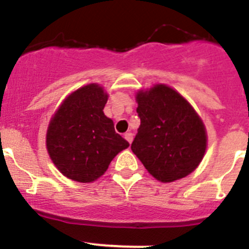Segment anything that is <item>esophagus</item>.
<instances>
[{
	"label": "esophagus",
	"instance_id": "obj_1",
	"mask_svg": "<svg viewBox=\"0 0 249 249\" xmlns=\"http://www.w3.org/2000/svg\"><path fill=\"white\" fill-rule=\"evenodd\" d=\"M124 138H126L127 142H128V143L131 144L132 141H133V135H132L131 132H127V133H124Z\"/></svg>",
	"mask_w": 249,
	"mask_h": 249
}]
</instances>
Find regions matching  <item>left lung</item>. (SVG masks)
<instances>
[{"label":"left lung","mask_w":249,"mask_h":249,"mask_svg":"<svg viewBox=\"0 0 249 249\" xmlns=\"http://www.w3.org/2000/svg\"><path fill=\"white\" fill-rule=\"evenodd\" d=\"M141 126L131 149L160 182H173L201 163L207 133L199 116L181 94L166 85L140 91L136 97Z\"/></svg>","instance_id":"obj_1"}]
</instances>
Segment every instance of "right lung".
<instances>
[{"mask_svg":"<svg viewBox=\"0 0 249 249\" xmlns=\"http://www.w3.org/2000/svg\"><path fill=\"white\" fill-rule=\"evenodd\" d=\"M108 94L97 83L72 92L50 122L46 144L51 160L70 179L89 183L107 171L117 153L129 146L103 113Z\"/></svg>","mask_w":249,"mask_h":249,"instance_id":"right-lung-1","label":"right lung"}]
</instances>
